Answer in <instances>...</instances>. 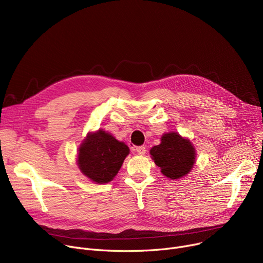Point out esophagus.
I'll list each match as a JSON object with an SVG mask.
<instances>
[{"mask_svg": "<svg viewBox=\"0 0 263 263\" xmlns=\"http://www.w3.org/2000/svg\"><path fill=\"white\" fill-rule=\"evenodd\" d=\"M136 152L139 154V155H144L146 153V148L144 146H141V147H137L136 148Z\"/></svg>", "mask_w": 263, "mask_h": 263, "instance_id": "34e87169", "label": "esophagus"}]
</instances>
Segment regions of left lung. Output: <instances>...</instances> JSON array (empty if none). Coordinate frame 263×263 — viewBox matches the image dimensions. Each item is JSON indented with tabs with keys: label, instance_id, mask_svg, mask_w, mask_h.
<instances>
[{
	"label": "left lung",
	"instance_id": "left-lung-1",
	"mask_svg": "<svg viewBox=\"0 0 263 263\" xmlns=\"http://www.w3.org/2000/svg\"><path fill=\"white\" fill-rule=\"evenodd\" d=\"M150 154L164 176L171 180L185 177L196 163L195 147L189 139L182 137L177 132L164 134L161 144L152 147Z\"/></svg>",
	"mask_w": 263,
	"mask_h": 263
}]
</instances>
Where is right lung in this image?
Wrapping results in <instances>:
<instances>
[{
    "instance_id": "add662e5",
    "label": "right lung",
    "mask_w": 263,
    "mask_h": 263,
    "mask_svg": "<svg viewBox=\"0 0 263 263\" xmlns=\"http://www.w3.org/2000/svg\"><path fill=\"white\" fill-rule=\"evenodd\" d=\"M129 147L99 129L89 133L79 147L77 164L85 177L97 184L111 182L129 154Z\"/></svg>"
}]
</instances>
